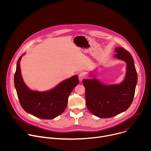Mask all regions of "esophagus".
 I'll use <instances>...</instances> for the list:
<instances>
[{
  "instance_id": "obj_1",
  "label": "esophagus",
  "mask_w": 151,
  "mask_h": 151,
  "mask_svg": "<svg viewBox=\"0 0 151 151\" xmlns=\"http://www.w3.org/2000/svg\"><path fill=\"white\" fill-rule=\"evenodd\" d=\"M85 78V75L84 73H81L79 75V80L80 81H82L83 79H84Z\"/></svg>"
}]
</instances>
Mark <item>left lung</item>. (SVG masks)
Segmentation results:
<instances>
[{
  "label": "left lung",
  "instance_id": "obj_1",
  "mask_svg": "<svg viewBox=\"0 0 151 151\" xmlns=\"http://www.w3.org/2000/svg\"><path fill=\"white\" fill-rule=\"evenodd\" d=\"M116 58L127 63L124 81L119 84L104 85L97 79H83L85 101L88 110L93 115L107 118L125 111L132 104L137 82V75L132 55L122 47L115 48Z\"/></svg>",
  "mask_w": 151,
  "mask_h": 151
}]
</instances>
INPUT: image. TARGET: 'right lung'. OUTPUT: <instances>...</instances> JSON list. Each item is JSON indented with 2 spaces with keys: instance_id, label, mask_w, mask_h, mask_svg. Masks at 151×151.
<instances>
[{
  "instance_id": "obj_1",
  "label": "right lung",
  "mask_w": 151,
  "mask_h": 151,
  "mask_svg": "<svg viewBox=\"0 0 151 151\" xmlns=\"http://www.w3.org/2000/svg\"><path fill=\"white\" fill-rule=\"evenodd\" d=\"M17 61L14 84L19 103L27 113L41 119H52L65 111L68 97L79 83L77 75L61 82L53 89L45 92L30 90L21 76L19 62Z\"/></svg>"
}]
</instances>
